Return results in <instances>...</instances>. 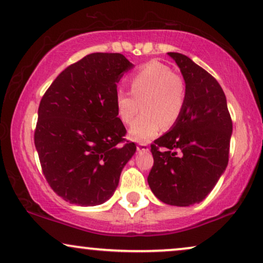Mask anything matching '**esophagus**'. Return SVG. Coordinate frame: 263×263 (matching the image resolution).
<instances>
[{"instance_id": "esophagus-1", "label": "esophagus", "mask_w": 263, "mask_h": 263, "mask_svg": "<svg viewBox=\"0 0 263 263\" xmlns=\"http://www.w3.org/2000/svg\"><path fill=\"white\" fill-rule=\"evenodd\" d=\"M137 151L138 152H147V151H149L148 144H145V143H141V144L137 145Z\"/></svg>"}]
</instances>
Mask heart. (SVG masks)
<instances>
[{
    "instance_id": "b5f03b06",
    "label": "heart",
    "mask_w": 263,
    "mask_h": 263,
    "mask_svg": "<svg viewBox=\"0 0 263 263\" xmlns=\"http://www.w3.org/2000/svg\"><path fill=\"white\" fill-rule=\"evenodd\" d=\"M131 93L119 89L115 95L116 114L129 125L138 111L143 114L129 128V138L145 143L155 138L166 126H172L183 112L187 87L182 76L168 65L151 61L139 66L128 79Z\"/></svg>"
}]
</instances>
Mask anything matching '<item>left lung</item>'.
I'll return each mask as SVG.
<instances>
[{"label":"left lung","mask_w":263,"mask_h":263,"mask_svg":"<svg viewBox=\"0 0 263 263\" xmlns=\"http://www.w3.org/2000/svg\"><path fill=\"white\" fill-rule=\"evenodd\" d=\"M168 55L183 75L187 99L172 128L151 145L148 183L165 204L189 206L204 200L227 167L233 124L217 80L187 55Z\"/></svg>","instance_id":"left-lung-1"}]
</instances>
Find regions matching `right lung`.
Masks as SVG:
<instances>
[{"label": "right lung", "instance_id": "right-lung-1", "mask_svg": "<svg viewBox=\"0 0 263 263\" xmlns=\"http://www.w3.org/2000/svg\"><path fill=\"white\" fill-rule=\"evenodd\" d=\"M132 66L120 53H92L64 69L40 102L34 141L42 172L71 204L107 201L135 154L115 109L116 84Z\"/></svg>", "mask_w": 263, "mask_h": 263}]
</instances>
